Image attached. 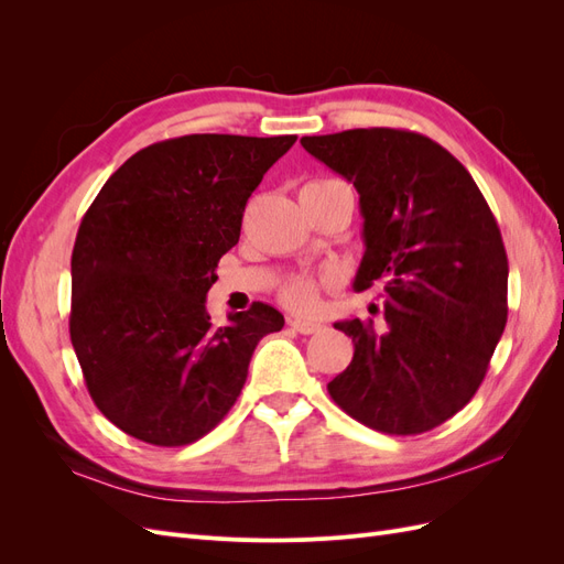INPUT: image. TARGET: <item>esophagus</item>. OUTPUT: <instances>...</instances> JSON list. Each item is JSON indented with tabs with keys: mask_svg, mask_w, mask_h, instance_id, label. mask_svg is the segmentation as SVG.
<instances>
[{
	"mask_svg": "<svg viewBox=\"0 0 564 564\" xmlns=\"http://www.w3.org/2000/svg\"><path fill=\"white\" fill-rule=\"evenodd\" d=\"M289 324H292V329L299 332V334H315L322 329L319 322H311V319H289Z\"/></svg>",
	"mask_w": 564,
	"mask_h": 564,
	"instance_id": "obj_1",
	"label": "esophagus"
}]
</instances>
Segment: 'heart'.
Listing matches in <instances>:
<instances>
[{"label":"heart","instance_id":"heart-1","mask_svg":"<svg viewBox=\"0 0 564 564\" xmlns=\"http://www.w3.org/2000/svg\"><path fill=\"white\" fill-rule=\"evenodd\" d=\"M313 183H329V181H313ZM334 284V278H311V275H296L280 289V299L292 311L299 313H313L319 303V289Z\"/></svg>","mask_w":564,"mask_h":564}]
</instances>
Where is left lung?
Returning a JSON list of instances; mask_svg holds the SVG:
<instances>
[{
  "label": "left lung",
  "instance_id": "1",
  "mask_svg": "<svg viewBox=\"0 0 564 564\" xmlns=\"http://www.w3.org/2000/svg\"><path fill=\"white\" fill-rule=\"evenodd\" d=\"M301 145L360 195L367 249L352 286L383 296L386 332L357 317L334 324L355 355L329 395L373 431H433L470 402L506 327L497 218L466 166L429 135L373 127Z\"/></svg>",
  "mask_w": 564,
  "mask_h": 564
}]
</instances>
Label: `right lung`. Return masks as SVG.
I'll return each instance as SVG.
<instances>
[{
  "mask_svg": "<svg viewBox=\"0 0 564 564\" xmlns=\"http://www.w3.org/2000/svg\"><path fill=\"white\" fill-rule=\"evenodd\" d=\"M296 135L193 133L129 158L84 214L70 338L96 406L158 447L207 435L240 398L253 348L280 332L251 303L214 327L207 292L240 240L247 199Z\"/></svg>",
  "mask_w": 564,
  "mask_h": 564,
  "instance_id": "1",
  "label": "right lung"
}]
</instances>
